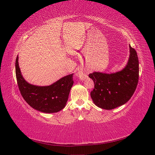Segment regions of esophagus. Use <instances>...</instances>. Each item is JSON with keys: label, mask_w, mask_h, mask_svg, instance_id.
Here are the masks:
<instances>
[{"label": "esophagus", "mask_w": 155, "mask_h": 155, "mask_svg": "<svg viewBox=\"0 0 155 155\" xmlns=\"http://www.w3.org/2000/svg\"><path fill=\"white\" fill-rule=\"evenodd\" d=\"M78 76L80 78H81V79H83L84 78H85V76H86L85 73L83 71H81V70H80V71L78 72Z\"/></svg>", "instance_id": "34e87169"}]
</instances>
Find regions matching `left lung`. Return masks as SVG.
<instances>
[{
	"mask_svg": "<svg viewBox=\"0 0 155 155\" xmlns=\"http://www.w3.org/2000/svg\"><path fill=\"white\" fill-rule=\"evenodd\" d=\"M129 48L128 63L121 71L88 75L94 83L91 96L98 107L106 110L115 109L125 104L133 95L138 83L139 63L137 51L130 45Z\"/></svg>",
	"mask_w": 155,
	"mask_h": 155,
	"instance_id": "1",
	"label": "left lung"
}]
</instances>
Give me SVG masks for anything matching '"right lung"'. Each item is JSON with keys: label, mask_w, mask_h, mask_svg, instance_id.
I'll return each mask as SVG.
<instances>
[{"label": "right lung", "mask_w": 155, "mask_h": 155, "mask_svg": "<svg viewBox=\"0 0 155 155\" xmlns=\"http://www.w3.org/2000/svg\"><path fill=\"white\" fill-rule=\"evenodd\" d=\"M15 73L22 96L34 109L45 113H54L62 110L66 105L74 84L73 74L62 78L50 86L33 85L23 78L18 66V56L15 61Z\"/></svg>", "instance_id": "1"}]
</instances>
